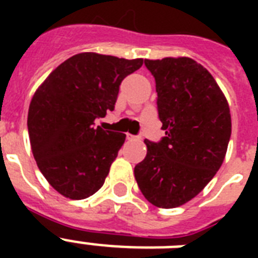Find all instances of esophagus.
Returning <instances> with one entry per match:
<instances>
[{
    "mask_svg": "<svg viewBox=\"0 0 258 258\" xmlns=\"http://www.w3.org/2000/svg\"><path fill=\"white\" fill-rule=\"evenodd\" d=\"M125 138H127L128 141H138V139H139V137H137V135H133V134H127V135H125Z\"/></svg>",
    "mask_w": 258,
    "mask_h": 258,
    "instance_id": "34e87169",
    "label": "esophagus"
}]
</instances>
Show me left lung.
Masks as SVG:
<instances>
[{"label":"left lung","instance_id":"left-lung-1","mask_svg":"<svg viewBox=\"0 0 258 258\" xmlns=\"http://www.w3.org/2000/svg\"><path fill=\"white\" fill-rule=\"evenodd\" d=\"M155 78L166 137L146 139L147 155L135 166L142 194L154 206L178 208L200 194L220 170L232 134L226 97L210 72L190 57L145 60Z\"/></svg>","mask_w":258,"mask_h":258}]
</instances>
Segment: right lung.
<instances>
[{
  "label": "right lung",
  "instance_id": "obj_1",
  "mask_svg": "<svg viewBox=\"0 0 258 258\" xmlns=\"http://www.w3.org/2000/svg\"><path fill=\"white\" fill-rule=\"evenodd\" d=\"M143 64L84 52L61 62L34 92L28 112L32 153L52 187L84 200L103 186L125 134L95 127L113 111L119 86Z\"/></svg>",
  "mask_w": 258,
  "mask_h": 258
}]
</instances>
